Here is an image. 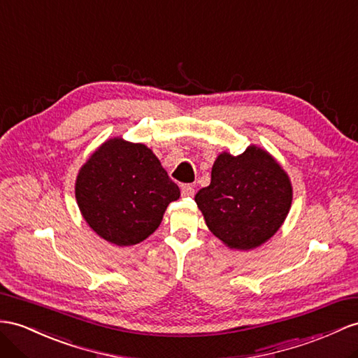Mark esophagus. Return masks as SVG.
<instances>
[{
	"label": "esophagus",
	"instance_id": "34e87169",
	"mask_svg": "<svg viewBox=\"0 0 358 358\" xmlns=\"http://www.w3.org/2000/svg\"><path fill=\"white\" fill-rule=\"evenodd\" d=\"M195 194V187L192 185H182L181 186V195L182 196H194Z\"/></svg>",
	"mask_w": 358,
	"mask_h": 358
}]
</instances>
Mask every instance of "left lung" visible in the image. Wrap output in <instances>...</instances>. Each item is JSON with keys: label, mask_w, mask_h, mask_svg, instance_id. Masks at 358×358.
I'll return each mask as SVG.
<instances>
[{"label": "left lung", "mask_w": 358, "mask_h": 358, "mask_svg": "<svg viewBox=\"0 0 358 358\" xmlns=\"http://www.w3.org/2000/svg\"><path fill=\"white\" fill-rule=\"evenodd\" d=\"M195 203L216 237L234 250H252L278 231L292 204L287 173L257 146L243 154L222 152L212 181L198 190Z\"/></svg>", "instance_id": "left-lung-1"}]
</instances>
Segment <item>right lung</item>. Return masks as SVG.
I'll return each mask as SVG.
<instances>
[{
    "label": "right lung",
    "mask_w": 358,
    "mask_h": 358,
    "mask_svg": "<svg viewBox=\"0 0 358 358\" xmlns=\"http://www.w3.org/2000/svg\"><path fill=\"white\" fill-rule=\"evenodd\" d=\"M80 212L98 236L117 246L136 245L157 230L180 189L142 143L112 139L80 169Z\"/></svg>",
    "instance_id": "obj_1"
}]
</instances>
